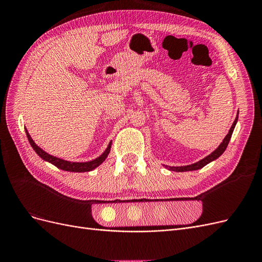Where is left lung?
<instances>
[{"instance_id": "left-lung-1", "label": "left lung", "mask_w": 262, "mask_h": 262, "mask_svg": "<svg viewBox=\"0 0 262 262\" xmlns=\"http://www.w3.org/2000/svg\"><path fill=\"white\" fill-rule=\"evenodd\" d=\"M237 120H238V116L236 117L235 121L233 122V124H232V126H231V129H229L228 134L225 137V139L223 140V142H222L221 145H220L215 150H214L213 153H211V154L208 155L207 157H204L203 160H201L200 162H196V163H194V164L187 165V166H180V167H170V166H166V167H167L169 170H173V171L196 170V169H200V168L204 167L205 165L211 163L212 161L216 160V158L220 157L222 154H223L224 150L226 149V147H227V145H228V142H229V140H231V138H232V134H233V131H234V129H235V125H236V123H237Z\"/></svg>"}]
</instances>
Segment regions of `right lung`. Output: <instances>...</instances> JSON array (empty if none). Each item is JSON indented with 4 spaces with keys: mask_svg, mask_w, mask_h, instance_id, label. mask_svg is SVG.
Masks as SVG:
<instances>
[{
    "mask_svg": "<svg viewBox=\"0 0 262 262\" xmlns=\"http://www.w3.org/2000/svg\"><path fill=\"white\" fill-rule=\"evenodd\" d=\"M26 134H27V138H28V141L30 145L33 146V148L35 149V152L40 156L42 160L49 162L51 164H53L54 166H57L58 168L60 169H63V170H67V171H74V172H84V171H91L93 169H95L97 167V166H99L102 162H104L109 152H110V147H112V142H110L108 147L106 148V150L104 153H102L98 158H96V160H94L92 162H86V163H72V162H68V161H63L61 160V158H58V157H54L52 155H49L48 153H46L43 149H41L39 146H37L35 144V142L33 141V139L30 138L29 133L27 132L26 130Z\"/></svg>",
    "mask_w": 262,
    "mask_h": 262,
    "instance_id": "add662e5",
    "label": "right lung"
}]
</instances>
